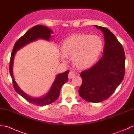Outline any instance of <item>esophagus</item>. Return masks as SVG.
Instances as JSON below:
<instances>
[{"label": "esophagus", "mask_w": 134, "mask_h": 134, "mask_svg": "<svg viewBox=\"0 0 134 134\" xmlns=\"http://www.w3.org/2000/svg\"><path fill=\"white\" fill-rule=\"evenodd\" d=\"M75 75V74L74 72L73 71H70L69 73V78L70 79H71L72 78H74Z\"/></svg>", "instance_id": "esophagus-1"}]
</instances>
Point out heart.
<instances>
[{"label":"heart","instance_id":"1","mask_svg":"<svg viewBox=\"0 0 134 134\" xmlns=\"http://www.w3.org/2000/svg\"><path fill=\"white\" fill-rule=\"evenodd\" d=\"M103 44L96 35H73L63 42L61 51L65 56H71L73 64L79 69H87L95 63L102 52ZM62 59L64 60V58Z\"/></svg>","mask_w":134,"mask_h":134}]
</instances>
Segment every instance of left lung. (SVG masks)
<instances>
[{
    "label": "left lung",
    "instance_id": "left-lung-1",
    "mask_svg": "<svg viewBox=\"0 0 134 134\" xmlns=\"http://www.w3.org/2000/svg\"><path fill=\"white\" fill-rule=\"evenodd\" d=\"M95 26L104 33L103 55L95 65L81 73L82 83L78 90L81 97L90 102L110 97L123 80L125 73L126 57L122 45L107 28Z\"/></svg>",
    "mask_w": 134,
    "mask_h": 134
}]
</instances>
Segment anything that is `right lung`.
Instances as JSON below:
<instances>
[{
	"label": "right lung",
	"instance_id": "1",
	"mask_svg": "<svg viewBox=\"0 0 134 134\" xmlns=\"http://www.w3.org/2000/svg\"><path fill=\"white\" fill-rule=\"evenodd\" d=\"M52 33V32L51 30L48 29L47 27L40 25H36V26L31 28L25 35L21 37L16 41L14 46L12 53H11L10 62V73L11 79H12L14 89L19 94L23 97L26 101L33 105H37V106L43 107L45 106V105H49L52 104V102H55L58 98L60 93L62 86L65 82L68 81L69 71H66L64 73L59 74L56 76L55 81H54L49 92L47 94V95L40 98H34L27 95L24 92H22L16 83L13 75V64L14 58L17 50H18L22 47H24V45L29 43L30 42L35 41L36 40H37L38 38H42L47 40H49L51 33Z\"/></svg>",
	"mask_w": 134,
	"mask_h": 134
}]
</instances>
